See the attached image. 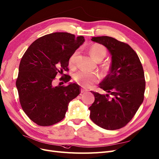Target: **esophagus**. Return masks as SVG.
Listing matches in <instances>:
<instances>
[{"mask_svg":"<svg viewBox=\"0 0 159 159\" xmlns=\"http://www.w3.org/2000/svg\"><path fill=\"white\" fill-rule=\"evenodd\" d=\"M86 91H88V89H84V88H81V93H85V92H86Z\"/></svg>","mask_w":159,"mask_h":159,"instance_id":"1","label":"esophagus"}]
</instances>
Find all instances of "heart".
Listing matches in <instances>:
<instances>
[{"instance_id":"1","label":"heart","mask_w":159,"mask_h":159,"mask_svg":"<svg viewBox=\"0 0 159 159\" xmlns=\"http://www.w3.org/2000/svg\"><path fill=\"white\" fill-rule=\"evenodd\" d=\"M90 54L96 60H102L106 56L107 50L105 48L99 44H94L89 48ZM78 51L74 52L69 58V64L70 66H74L75 64L76 57L78 56ZM73 78L76 83L79 84L85 88H89L93 83L98 80V75L95 73H91L85 71H80L74 75Z\"/></svg>"}]
</instances>
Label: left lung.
I'll return each instance as SVG.
<instances>
[{"instance_id":"left-lung-1","label":"left lung","mask_w":159,"mask_h":159,"mask_svg":"<svg viewBox=\"0 0 159 159\" xmlns=\"http://www.w3.org/2000/svg\"><path fill=\"white\" fill-rule=\"evenodd\" d=\"M111 55L109 74L99 87L106 91H91L95 101L89 107L90 119L99 127L116 130L125 127L135 115L144 99L145 74L137 53L129 44L112 37H93Z\"/></svg>"}]
</instances>
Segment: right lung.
I'll use <instances>...</instances> for the list:
<instances>
[{
	"label": "right lung",
	"instance_id": "add662e5",
	"mask_svg": "<svg viewBox=\"0 0 159 159\" xmlns=\"http://www.w3.org/2000/svg\"><path fill=\"white\" fill-rule=\"evenodd\" d=\"M82 36L54 32L42 36L28 47L19 65L16 85L24 111L40 126H50L65 117L69 103L80 86H54L57 74L68 71L69 58L84 42ZM62 78L65 83L71 77Z\"/></svg>",
	"mask_w": 159,
	"mask_h": 159
}]
</instances>
